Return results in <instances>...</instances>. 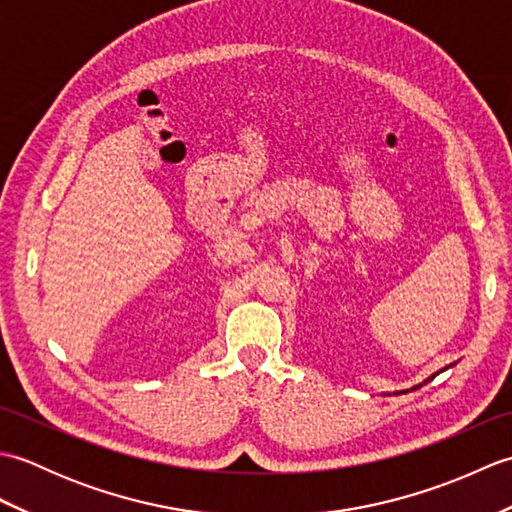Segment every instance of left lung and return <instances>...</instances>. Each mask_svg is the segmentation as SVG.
Returning a JSON list of instances; mask_svg holds the SVG:
<instances>
[{"label":"left lung","mask_w":512,"mask_h":512,"mask_svg":"<svg viewBox=\"0 0 512 512\" xmlns=\"http://www.w3.org/2000/svg\"><path fill=\"white\" fill-rule=\"evenodd\" d=\"M444 369H447V367H444ZM433 378H436V374H433L431 378H427V380H424V383H429V380H433ZM413 389H418V387H413Z\"/></svg>","instance_id":"left-lung-1"}]
</instances>
